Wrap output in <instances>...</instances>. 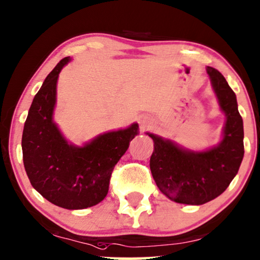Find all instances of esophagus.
<instances>
[{"mask_svg": "<svg viewBox=\"0 0 260 260\" xmlns=\"http://www.w3.org/2000/svg\"><path fill=\"white\" fill-rule=\"evenodd\" d=\"M142 123H143V125H146V124H147L146 122H144V120H143V122H142Z\"/></svg>", "mask_w": 260, "mask_h": 260, "instance_id": "esophagus-1", "label": "esophagus"}]
</instances>
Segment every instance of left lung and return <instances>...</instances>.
I'll return each mask as SVG.
<instances>
[{
	"instance_id": "8db88e82",
	"label": "left lung",
	"mask_w": 260,
	"mask_h": 260,
	"mask_svg": "<svg viewBox=\"0 0 260 260\" xmlns=\"http://www.w3.org/2000/svg\"><path fill=\"white\" fill-rule=\"evenodd\" d=\"M207 73L225 114L221 142L208 150L193 151L147 133L154 141L150 171L155 183L165 196L181 204L201 205L220 196L244 157V124L235 93L218 70L207 67Z\"/></svg>"
}]
</instances>
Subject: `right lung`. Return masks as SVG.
I'll return each instance as SVG.
<instances>
[{
	"label": "right lung",
	"mask_w": 260,
	"mask_h": 260,
	"mask_svg": "<svg viewBox=\"0 0 260 260\" xmlns=\"http://www.w3.org/2000/svg\"><path fill=\"white\" fill-rule=\"evenodd\" d=\"M66 57L36 94L22 133V157L32 186L57 207L77 210L100 203L109 192L116 164L138 134V124L110 131L83 147L68 143L53 122L57 80Z\"/></svg>",
	"instance_id": "obj_1"
}]
</instances>
